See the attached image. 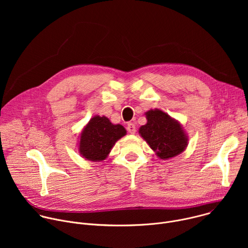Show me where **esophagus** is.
I'll return each instance as SVG.
<instances>
[{"instance_id":"obj_1","label":"esophagus","mask_w":248,"mask_h":248,"mask_svg":"<svg viewBox=\"0 0 248 248\" xmlns=\"http://www.w3.org/2000/svg\"><path fill=\"white\" fill-rule=\"evenodd\" d=\"M127 130H128V132L130 133V134H134L135 133V131H136V127H135V124H132V123H129L128 124H127Z\"/></svg>"}]
</instances>
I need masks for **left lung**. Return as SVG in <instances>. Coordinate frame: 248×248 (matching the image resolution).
I'll use <instances>...</instances> for the list:
<instances>
[{
	"instance_id": "obj_1",
	"label": "left lung",
	"mask_w": 248,
	"mask_h": 248,
	"mask_svg": "<svg viewBox=\"0 0 248 248\" xmlns=\"http://www.w3.org/2000/svg\"><path fill=\"white\" fill-rule=\"evenodd\" d=\"M145 116L147 123L138 132L160 159L173 158L186 150L188 137L179 121L159 109H151Z\"/></svg>"
}]
</instances>
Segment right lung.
<instances>
[{
  "mask_svg": "<svg viewBox=\"0 0 248 248\" xmlns=\"http://www.w3.org/2000/svg\"><path fill=\"white\" fill-rule=\"evenodd\" d=\"M125 134L126 130L122 124H112L105 116H94L80 133L79 154L88 161H103L108 157L117 141Z\"/></svg>",
  "mask_w": 248,
  "mask_h": 248,
  "instance_id": "obj_1",
  "label": "right lung"
}]
</instances>
